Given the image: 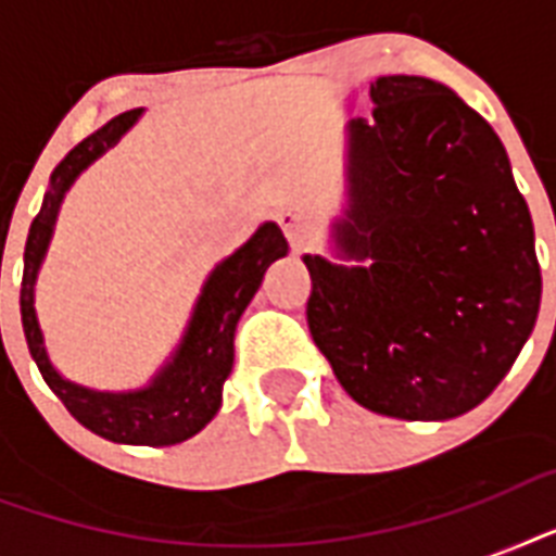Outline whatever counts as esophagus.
Segmentation results:
<instances>
[{
  "instance_id": "esophagus-1",
  "label": "esophagus",
  "mask_w": 556,
  "mask_h": 556,
  "mask_svg": "<svg viewBox=\"0 0 556 556\" xmlns=\"http://www.w3.org/2000/svg\"><path fill=\"white\" fill-rule=\"evenodd\" d=\"M277 222L282 227V233L288 236V242L300 244V239H303V218L296 216L291 207H282L277 210Z\"/></svg>"
}]
</instances>
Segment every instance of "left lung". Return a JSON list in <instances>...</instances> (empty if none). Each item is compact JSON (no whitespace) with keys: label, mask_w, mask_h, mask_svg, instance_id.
<instances>
[{"label":"left lung","mask_w":556,"mask_h":556,"mask_svg":"<svg viewBox=\"0 0 556 556\" xmlns=\"http://www.w3.org/2000/svg\"><path fill=\"white\" fill-rule=\"evenodd\" d=\"M369 98L371 117L349 124V207L331 225L357 265L303 256L305 317L357 404L447 421L500 387L534 331V222L500 135L456 91L389 74Z\"/></svg>","instance_id":"left-lung-1"}]
</instances>
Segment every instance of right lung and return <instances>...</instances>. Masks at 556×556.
<instances>
[{
	"instance_id": "add662e5",
	"label": "right lung",
	"mask_w": 556,
	"mask_h": 556,
	"mask_svg": "<svg viewBox=\"0 0 556 556\" xmlns=\"http://www.w3.org/2000/svg\"><path fill=\"white\" fill-rule=\"evenodd\" d=\"M143 109H129L124 115L112 117L98 132L80 141L51 173L42 207L30 222L28 242H25V270H22L20 312L22 329L28 340V352L37 364L39 375L46 378L65 409L103 439L117 444H147V447H169L178 441L192 439L204 430L222 406V387L233 369V334L236 323L260 291L262 277L274 260L286 256L288 242L279 225L265 222L248 242L222 260L210 270L207 282L201 288L192 317L178 349L159 375L143 389L132 392H98L65 380L54 369L46 352V340L39 329L37 308H34V286H37L39 265L46 260L48 244L54 236L56 213L65 192L89 169L106 150H112L124 138Z\"/></svg>"
}]
</instances>
